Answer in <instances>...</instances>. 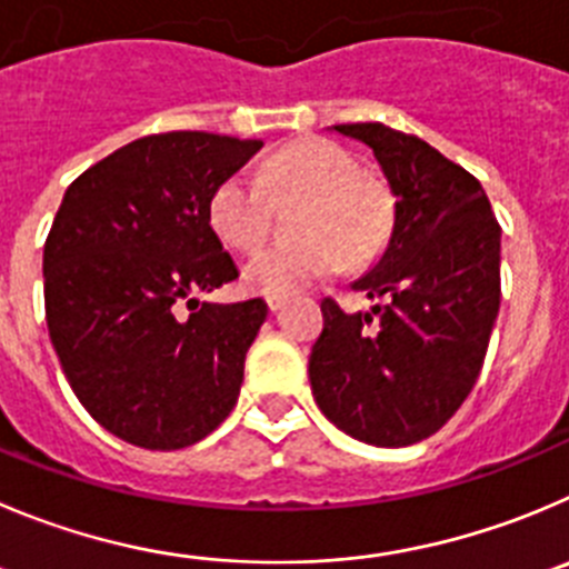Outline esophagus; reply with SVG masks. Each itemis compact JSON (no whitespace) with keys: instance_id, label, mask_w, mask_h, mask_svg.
Here are the masks:
<instances>
[{"instance_id":"esophagus-1","label":"esophagus","mask_w":569,"mask_h":569,"mask_svg":"<svg viewBox=\"0 0 569 569\" xmlns=\"http://www.w3.org/2000/svg\"><path fill=\"white\" fill-rule=\"evenodd\" d=\"M267 306H269V311H272V315H278V311H283L286 297H267Z\"/></svg>"}]
</instances>
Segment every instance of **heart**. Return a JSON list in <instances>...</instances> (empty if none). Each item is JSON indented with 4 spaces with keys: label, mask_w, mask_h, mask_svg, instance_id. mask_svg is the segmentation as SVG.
<instances>
[{
    "label": "heart",
    "mask_w": 569,
    "mask_h": 569,
    "mask_svg": "<svg viewBox=\"0 0 569 569\" xmlns=\"http://www.w3.org/2000/svg\"><path fill=\"white\" fill-rule=\"evenodd\" d=\"M297 196L300 241L269 247L243 267L249 291L283 297L328 278L342 263L359 267L373 258L390 227L385 190L362 177L359 162L337 142L306 140L280 148L260 177L232 171L216 184L207 204L212 232L238 252H252L269 232V201Z\"/></svg>",
    "instance_id": "heart-1"
}]
</instances>
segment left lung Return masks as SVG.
I'll use <instances>...</instances> for the list:
<instances>
[{
  "label": "left lung",
  "instance_id": "1",
  "mask_svg": "<svg viewBox=\"0 0 569 569\" xmlns=\"http://www.w3.org/2000/svg\"><path fill=\"white\" fill-rule=\"evenodd\" d=\"M373 151L396 196L392 230L350 289L370 311L322 300L309 379L322 416L370 446H410L458 412L500 311V224L482 184L385 123L331 126Z\"/></svg>",
  "mask_w": 569,
  "mask_h": 569
}]
</instances>
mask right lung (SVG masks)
Listing matches in <instances>:
<instances>
[{
    "label": "right lung",
    "mask_w": 569,
    "mask_h": 569,
    "mask_svg": "<svg viewBox=\"0 0 569 569\" xmlns=\"http://www.w3.org/2000/svg\"><path fill=\"white\" fill-rule=\"evenodd\" d=\"M260 148L207 131L140 137L63 193L44 243L47 328L78 401L117 438L184 449L236 407L269 309L199 300L238 278L207 204Z\"/></svg>",
    "instance_id": "right-lung-1"
}]
</instances>
